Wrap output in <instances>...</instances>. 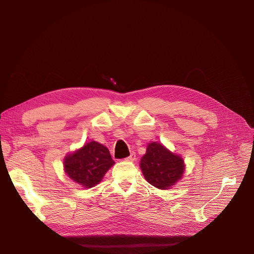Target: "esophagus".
Listing matches in <instances>:
<instances>
[{"label":"esophagus","mask_w":254,"mask_h":254,"mask_svg":"<svg viewBox=\"0 0 254 254\" xmlns=\"http://www.w3.org/2000/svg\"><path fill=\"white\" fill-rule=\"evenodd\" d=\"M135 159H136L135 153L131 152V153H130V156L128 158H126V161H130V162H133V161H135Z\"/></svg>","instance_id":"esophagus-1"}]
</instances>
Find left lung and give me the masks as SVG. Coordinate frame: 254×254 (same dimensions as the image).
<instances>
[{
	"label": "left lung",
	"mask_w": 254,
	"mask_h": 254,
	"mask_svg": "<svg viewBox=\"0 0 254 254\" xmlns=\"http://www.w3.org/2000/svg\"><path fill=\"white\" fill-rule=\"evenodd\" d=\"M145 180L160 190H170L182 179L186 164L181 156L158 142L148 143L140 161Z\"/></svg>",
	"instance_id": "left-lung-1"
}]
</instances>
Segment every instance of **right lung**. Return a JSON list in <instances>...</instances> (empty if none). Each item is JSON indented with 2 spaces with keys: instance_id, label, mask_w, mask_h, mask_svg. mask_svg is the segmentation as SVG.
I'll use <instances>...</instances> for the list:
<instances>
[{
  "instance_id": "1",
  "label": "right lung",
  "mask_w": 254,
  "mask_h": 254,
  "mask_svg": "<svg viewBox=\"0 0 254 254\" xmlns=\"http://www.w3.org/2000/svg\"><path fill=\"white\" fill-rule=\"evenodd\" d=\"M113 165L109 149L96 141L86 143L64 159L66 176L84 189L95 187Z\"/></svg>"
}]
</instances>
